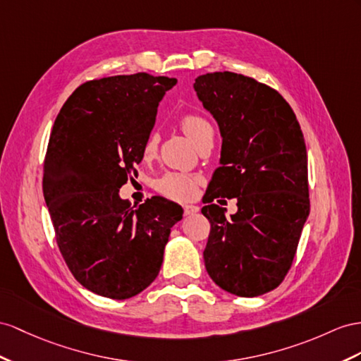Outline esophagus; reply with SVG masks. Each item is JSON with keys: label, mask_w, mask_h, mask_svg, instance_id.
I'll use <instances>...</instances> for the list:
<instances>
[{"label": "esophagus", "mask_w": 361, "mask_h": 361, "mask_svg": "<svg viewBox=\"0 0 361 361\" xmlns=\"http://www.w3.org/2000/svg\"><path fill=\"white\" fill-rule=\"evenodd\" d=\"M200 210V207L198 206H192V204H186V206H183V212H184V215H195L197 212Z\"/></svg>", "instance_id": "obj_1"}]
</instances>
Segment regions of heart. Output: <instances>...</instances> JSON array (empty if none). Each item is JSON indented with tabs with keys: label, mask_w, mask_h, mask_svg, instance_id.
Instances as JSON below:
<instances>
[{
	"label": "heart",
	"mask_w": 361,
	"mask_h": 361,
	"mask_svg": "<svg viewBox=\"0 0 361 361\" xmlns=\"http://www.w3.org/2000/svg\"><path fill=\"white\" fill-rule=\"evenodd\" d=\"M180 128L197 145V147L209 140H214V129L204 117L197 113L183 114L180 117ZM157 147H159V135L151 133L143 145V155L149 159L157 152ZM155 189L171 200L188 201L197 195L198 178L188 173L168 172L157 180Z\"/></svg>",
	"instance_id": "heart-1"
}]
</instances>
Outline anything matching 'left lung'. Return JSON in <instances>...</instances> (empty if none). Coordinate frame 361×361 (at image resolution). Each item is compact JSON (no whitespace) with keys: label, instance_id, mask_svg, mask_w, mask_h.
I'll use <instances>...</instances> for the list:
<instances>
[{"label":"left lung","instance_id":"1","mask_svg":"<svg viewBox=\"0 0 361 361\" xmlns=\"http://www.w3.org/2000/svg\"><path fill=\"white\" fill-rule=\"evenodd\" d=\"M193 88L223 135L221 166L201 209L210 223L206 270L227 293L256 298L288 274L310 215L302 129L288 102L253 78L207 73ZM219 196L238 198L235 216L209 204Z\"/></svg>","mask_w":361,"mask_h":361}]
</instances>
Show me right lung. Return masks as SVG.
I'll return each instance as SVG.
<instances>
[{
    "mask_svg": "<svg viewBox=\"0 0 361 361\" xmlns=\"http://www.w3.org/2000/svg\"><path fill=\"white\" fill-rule=\"evenodd\" d=\"M177 80L147 73L92 79L67 99L44 159L42 190L56 244L76 281L123 300L160 271L183 209L160 197L137 209L118 189L137 177L164 92Z\"/></svg>",
    "mask_w": 361,
    "mask_h": 361,
    "instance_id": "1",
    "label": "right lung"
}]
</instances>
